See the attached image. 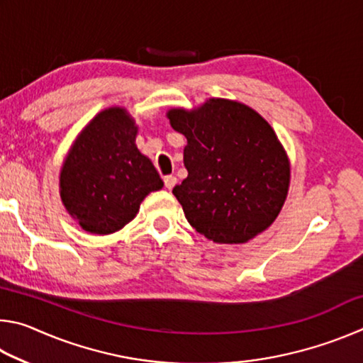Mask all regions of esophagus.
I'll return each instance as SVG.
<instances>
[{"instance_id":"34e87169","label":"esophagus","mask_w":363,"mask_h":363,"mask_svg":"<svg viewBox=\"0 0 363 363\" xmlns=\"http://www.w3.org/2000/svg\"><path fill=\"white\" fill-rule=\"evenodd\" d=\"M163 181H164V187L167 189H173L174 186H176V182H177V179H176V176H173V174H169V176H164L163 177Z\"/></svg>"}]
</instances>
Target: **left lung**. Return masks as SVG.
Masks as SVG:
<instances>
[{
	"label": "left lung",
	"instance_id": "obj_1",
	"mask_svg": "<svg viewBox=\"0 0 363 363\" xmlns=\"http://www.w3.org/2000/svg\"><path fill=\"white\" fill-rule=\"evenodd\" d=\"M187 139V177L173 189L189 224L216 243H247L277 219L290 187V158L262 116L242 102L211 97L171 108Z\"/></svg>",
	"mask_w": 363,
	"mask_h": 363
}]
</instances>
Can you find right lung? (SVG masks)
<instances>
[{"label": "right lung", "mask_w": 363, "mask_h": 363, "mask_svg": "<svg viewBox=\"0 0 363 363\" xmlns=\"http://www.w3.org/2000/svg\"><path fill=\"white\" fill-rule=\"evenodd\" d=\"M138 125L125 107L97 113L72 144L59 174L67 213L83 230L108 235L136 218L143 200L163 187L136 145Z\"/></svg>", "instance_id": "1"}]
</instances>
